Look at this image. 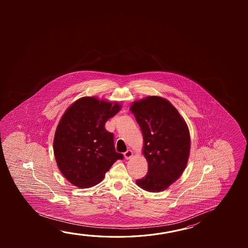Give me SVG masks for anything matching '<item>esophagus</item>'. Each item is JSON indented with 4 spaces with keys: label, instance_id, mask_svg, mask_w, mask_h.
Instances as JSON below:
<instances>
[{
    "label": "esophagus",
    "instance_id": "esophagus-1",
    "mask_svg": "<svg viewBox=\"0 0 248 248\" xmlns=\"http://www.w3.org/2000/svg\"><path fill=\"white\" fill-rule=\"evenodd\" d=\"M124 157H125V159H130L133 156V152H132V150H127L126 152H124Z\"/></svg>",
    "mask_w": 248,
    "mask_h": 248
}]
</instances>
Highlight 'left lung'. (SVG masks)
I'll return each instance as SVG.
<instances>
[{"label":"left lung","mask_w":248,"mask_h":248,"mask_svg":"<svg viewBox=\"0 0 248 248\" xmlns=\"http://www.w3.org/2000/svg\"><path fill=\"white\" fill-rule=\"evenodd\" d=\"M142 130V153L148 162V174L137 180L138 187L161 192L182 175L190 151L187 124L170 102L148 96L130 106Z\"/></svg>","instance_id":"8db88e82"}]
</instances>
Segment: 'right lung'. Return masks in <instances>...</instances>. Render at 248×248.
<instances>
[{
	"label": "right lung",
	"mask_w": 248,
	"mask_h": 248,
	"mask_svg": "<svg viewBox=\"0 0 248 248\" xmlns=\"http://www.w3.org/2000/svg\"><path fill=\"white\" fill-rule=\"evenodd\" d=\"M121 109L117 102L83 97L72 104L59 123L53 139L58 168L66 180L80 188L101 182L117 160L113 134L105 128L106 121Z\"/></svg>",
	"instance_id": "right-lung-1"
}]
</instances>
